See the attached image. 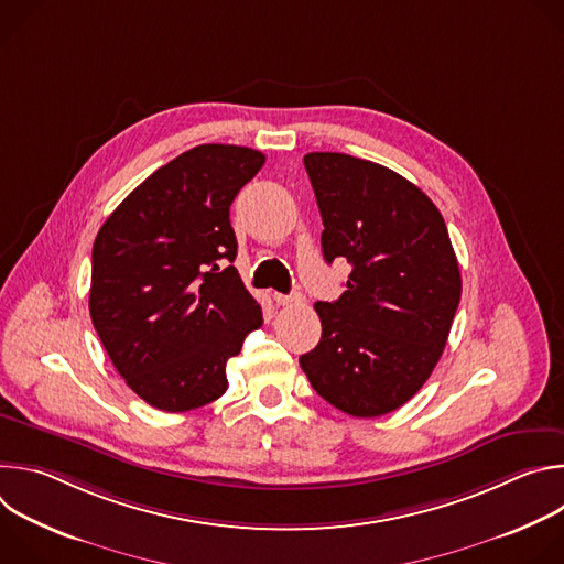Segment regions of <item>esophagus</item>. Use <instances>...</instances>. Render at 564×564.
<instances>
[{"label": "esophagus", "instance_id": "1", "mask_svg": "<svg viewBox=\"0 0 564 564\" xmlns=\"http://www.w3.org/2000/svg\"><path fill=\"white\" fill-rule=\"evenodd\" d=\"M274 301H276L279 305H301V303H303V294H301V292H290V294L276 292V294H274Z\"/></svg>", "mask_w": 564, "mask_h": 564}]
</instances>
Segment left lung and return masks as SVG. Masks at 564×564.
<instances>
[{"label": "left lung", "mask_w": 564, "mask_h": 564, "mask_svg": "<svg viewBox=\"0 0 564 564\" xmlns=\"http://www.w3.org/2000/svg\"><path fill=\"white\" fill-rule=\"evenodd\" d=\"M324 218L321 248L352 265L346 292L316 301L321 341L299 357L312 388L352 417L404 406L440 361L462 296L446 223L404 176L370 160L303 155Z\"/></svg>", "instance_id": "left-lung-1"}]
</instances>
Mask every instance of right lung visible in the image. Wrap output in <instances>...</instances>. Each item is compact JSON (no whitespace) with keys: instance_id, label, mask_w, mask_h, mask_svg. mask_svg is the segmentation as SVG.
<instances>
[{"instance_id":"add662e5","label":"right lung","mask_w":564,"mask_h":564,"mask_svg":"<svg viewBox=\"0 0 564 564\" xmlns=\"http://www.w3.org/2000/svg\"><path fill=\"white\" fill-rule=\"evenodd\" d=\"M265 163L250 147L198 144L140 183L91 254L94 328L127 386L167 413L227 390V359L263 326L236 268L229 205Z\"/></svg>"}]
</instances>
